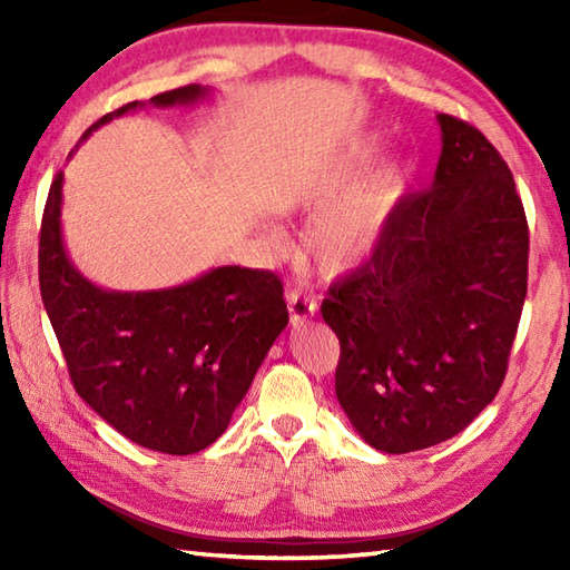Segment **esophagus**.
<instances>
[{
    "mask_svg": "<svg viewBox=\"0 0 570 570\" xmlns=\"http://www.w3.org/2000/svg\"><path fill=\"white\" fill-rule=\"evenodd\" d=\"M286 306H288V321H292V325H304L308 318L316 316L318 311L316 298L304 292H288Z\"/></svg>",
    "mask_w": 570,
    "mask_h": 570,
    "instance_id": "esophagus-1",
    "label": "esophagus"
}]
</instances>
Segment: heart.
<instances>
[{
  "label": "heart",
  "instance_id": "obj_1",
  "mask_svg": "<svg viewBox=\"0 0 570 570\" xmlns=\"http://www.w3.org/2000/svg\"><path fill=\"white\" fill-rule=\"evenodd\" d=\"M382 149L380 137L350 144L335 159L288 188V200L308 208H325L308 235V252L318 269L341 276L365 264L390 229L414 180V166L404 156H392L356 180Z\"/></svg>",
  "mask_w": 570,
  "mask_h": 570
}]
</instances>
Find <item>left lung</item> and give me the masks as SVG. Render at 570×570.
Segmentation results:
<instances>
[{"label": "left lung", "instance_id": "obj_1", "mask_svg": "<svg viewBox=\"0 0 570 570\" xmlns=\"http://www.w3.org/2000/svg\"><path fill=\"white\" fill-rule=\"evenodd\" d=\"M429 190L404 198L370 262L328 288L335 394L382 453L453 439L500 392L527 298L529 227L510 166L451 115Z\"/></svg>", "mask_w": 570, "mask_h": 570}]
</instances>
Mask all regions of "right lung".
<instances>
[{"mask_svg": "<svg viewBox=\"0 0 570 570\" xmlns=\"http://www.w3.org/2000/svg\"><path fill=\"white\" fill-rule=\"evenodd\" d=\"M210 88L156 95L154 107H188ZM129 102L100 117L82 139ZM63 171L48 190L39 284L76 392L112 429L141 448L190 455L225 433L288 311L278 276L245 266H217L159 292H110L70 262L60 227Z\"/></svg>", "mask_w": 570, "mask_h": 570, "instance_id": "right-lung-1", "label": "right lung"}]
</instances>
